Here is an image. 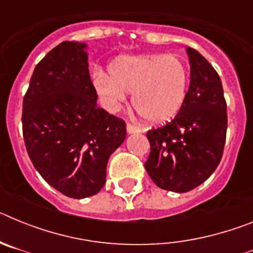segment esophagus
<instances>
[{"label": "esophagus", "mask_w": 253, "mask_h": 253, "mask_svg": "<svg viewBox=\"0 0 253 253\" xmlns=\"http://www.w3.org/2000/svg\"><path fill=\"white\" fill-rule=\"evenodd\" d=\"M126 130H128L129 134L140 133V129L137 128V126H134V125L130 124V123H128V124H126Z\"/></svg>", "instance_id": "1"}]
</instances>
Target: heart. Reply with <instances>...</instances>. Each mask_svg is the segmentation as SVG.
Segmentation results:
<instances>
[{
    "mask_svg": "<svg viewBox=\"0 0 253 253\" xmlns=\"http://www.w3.org/2000/svg\"><path fill=\"white\" fill-rule=\"evenodd\" d=\"M190 75L175 55H137L113 62L110 73L93 75L96 90L109 109H116L134 92L133 106L149 123L169 122L184 105Z\"/></svg>",
    "mask_w": 253,
    "mask_h": 253,
    "instance_id": "obj_1",
    "label": "heart"
}]
</instances>
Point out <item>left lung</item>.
Masks as SVG:
<instances>
[{"label": "left lung", "mask_w": 253, "mask_h": 253, "mask_svg": "<svg viewBox=\"0 0 253 253\" xmlns=\"http://www.w3.org/2000/svg\"><path fill=\"white\" fill-rule=\"evenodd\" d=\"M190 87L177 115L147 133L151 153L144 163L163 190L186 193L203 184L222 160L227 137V102L220 77L198 50L187 48Z\"/></svg>", "instance_id": "left-lung-1"}]
</instances>
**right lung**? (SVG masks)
<instances>
[{
	"label": "right lung",
	"instance_id": "obj_1",
	"mask_svg": "<svg viewBox=\"0 0 253 253\" xmlns=\"http://www.w3.org/2000/svg\"><path fill=\"white\" fill-rule=\"evenodd\" d=\"M86 44L63 42L35 67L22 101V135L31 162L68 198L97 194L125 122L97 106Z\"/></svg>",
	"mask_w": 253,
	"mask_h": 253
}]
</instances>
